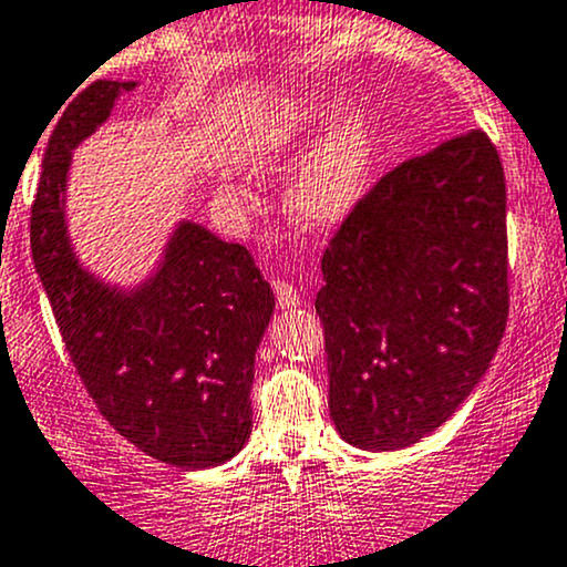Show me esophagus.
<instances>
[{"label": "esophagus", "instance_id": "esophagus-1", "mask_svg": "<svg viewBox=\"0 0 567 567\" xmlns=\"http://www.w3.org/2000/svg\"><path fill=\"white\" fill-rule=\"evenodd\" d=\"M271 285H274V293H277V305L282 307V310H290V307L301 305L299 288H296L293 282H285V279H271Z\"/></svg>", "mask_w": 567, "mask_h": 567}]
</instances>
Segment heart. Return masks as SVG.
Wrapping results in <instances>:
<instances>
[{"label":"heart","instance_id":"heart-1","mask_svg":"<svg viewBox=\"0 0 567 567\" xmlns=\"http://www.w3.org/2000/svg\"><path fill=\"white\" fill-rule=\"evenodd\" d=\"M337 104L320 95L285 101L271 112L257 134L251 158L260 164L277 162L290 151L310 142L320 128L334 120ZM373 162V140L368 120L359 112H348L337 120L334 128L318 142L316 151L301 162L290 177L285 205L301 227L331 225L340 219L362 194Z\"/></svg>","mask_w":567,"mask_h":567}]
</instances>
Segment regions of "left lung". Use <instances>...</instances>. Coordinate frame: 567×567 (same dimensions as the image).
Wrapping results in <instances>:
<instances>
[{"label": "left lung", "mask_w": 567, "mask_h": 567, "mask_svg": "<svg viewBox=\"0 0 567 567\" xmlns=\"http://www.w3.org/2000/svg\"><path fill=\"white\" fill-rule=\"evenodd\" d=\"M316 312L348 444L420 442L472 394L511 310L499 153L474 128L386 173L323 251Z\"/></svg>", "instance_id": "left-lung-1"}]
</instances>
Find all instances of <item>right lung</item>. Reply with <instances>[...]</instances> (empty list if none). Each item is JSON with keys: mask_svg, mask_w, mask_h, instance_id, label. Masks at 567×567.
<instances>
[{"mask_svg": "<svg viewBox=\"0 0 567 567\" xmlns=\"http://www.w3.org/2000/svg\"><path fill=\"white\" fill-rule=\"evenodd\" d=\"M136 82H99L56 112L43 153L30 244L65 351L109 425L177 468L230 461L251 431L255 351L274 312L247 247L181 221L158 271L117 290L79 266L65 227L71 151Z\"/></svg>", "mask_w": 567, "mask_h": 567, "instance_id": "right-lung-1", "label": "right lung"}]
</instances>
